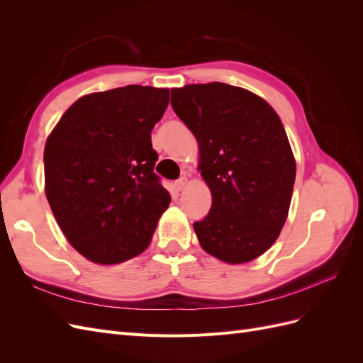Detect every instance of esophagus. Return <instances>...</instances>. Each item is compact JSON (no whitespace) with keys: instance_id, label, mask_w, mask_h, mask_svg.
Returning <instances> with one entry per match:
<instances>
[{"instance_id":"esophagus-1","label":"esophagus","mask_w":363,"mask_h":363,"mask_svg":"<svg viewBox=\"0 0 363 363\" xmlns=\"http://www.w3.org/2000/svg\"><path fill=\"white\" fill-rule=\"evenodd\" d=\"M186 184H188V179H186V177H182V179H179L177 182L174 183V189L177 191V192H180V191H183V189L186 188Z\"/></svg>"}]
</instances>
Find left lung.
Listing matches in <instances>:
<instances>
[{"label":"left lung","instance_id":"obj_1","mask_svg":"<svg viewBox=\"0 0 363 363\" xmlns=\"http://www.w3.org/2000/svg\"><path fill=\"white\" fill-rule=\"evenodd\" d=\"M171 106L199 142V171L212 194L211 212L194 223L201 248L230 265L257 259L286 223L295 183L277 112L219 82L174 87Z\"/></svg>","mask_w":363,"mask_h":363}]
</instances>
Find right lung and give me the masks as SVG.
Masks as SVG:
<instances>
[{"instance_id": "right-lung-1", "label": "right lung", "mask_w": 363, "mask_h": 363, "mask_svg": "<svg viewBox=\"0 0 363 363\" xmlns=\"http://www.w3.org/2000/svg\"><path fill=\"white\" fill-rule=\"evenodd\" d=\"M169 89L130 84L79 98L50 133L45 195L68 242L98 265L144 252L169 192L155 174L151 130Z\"/></svg>"}]
</instances>
